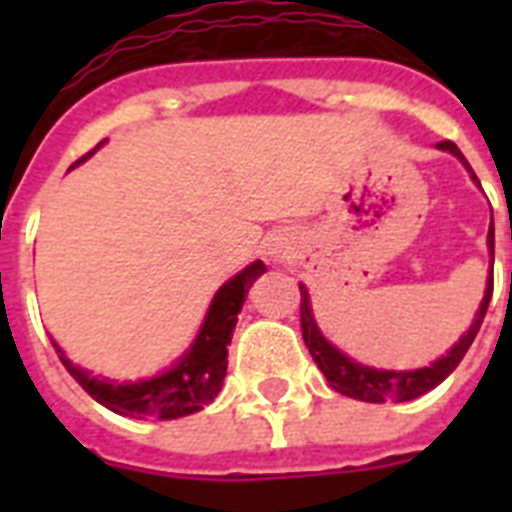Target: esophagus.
<instances>
[{"label": "esophagus", "mask_w": 512, "mask_h": 512, "mask_svg": "<svg viewBox=\"0 0 512 512\" xmlns=\"http://www.w3.org/2000/svg\"><path fill=\"white\" fill-rule=\"evenodd\" d=\"M268 257H271L273 263H284L289 257V247L284 241H273V244H268Z\"/></svg>", "instance_id": "esophagus-1"}]
</instances>
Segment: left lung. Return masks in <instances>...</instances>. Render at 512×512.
<instances>
[{
  "label": "left lung",
  "mask_w": 512,
  "mask_h": 512,
  "mask_svg": "<svg viewBox=\"0 0 512 512\" xmlns=\"http://www.w3.org/2000/svg\"><path fill=\"white\" fill-rule=\"evenodd\" d=\"M436 148L446 151V154L457 156L462 164H465V170L470 172L473 177V183H478L476 172L470 170L468 159L462 156V151L454 146L452 140H444V143H438ZM486 247H489V257H492V268H494V228H489V236H486ZM492 268H489V279H486V289H484V300L478 305L476 319L470 324V329L460 340L454 342L452 348L446 350L444 356L436 358L430 366H422V369H377V366H366L358 364L348 353H342L337 345L324 337V332L319 329L316 319H313L311 311V295H308V289L305 284H300V292H303V303H300V321H303V340L311 350L313 361L319 364V369L324 372L327 382L337 393L348 398H358V401H369V404H385V401H412V398H420L422 393H428L436 385L449 377V374L457 369V364L462 361V356L468 353V348L476 340L478 329H481V321L486 316V308H489V300H492V289H494V279H492Z\"/></svg>",
  "instance_id": "obj_1"
}]
</instances>
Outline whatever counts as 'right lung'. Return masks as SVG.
I'll use <instances>...</instances> for the list:
<instances>
[{
  "mask_svg": "<svg viewBox=\"0 0 512 512\" xmlns=\"http://www.w3.org/2000/svg\"><path fill=\"white\" fill-rule=\"evenodd\" d=\"M106 143V140H103ZM103 143L84 154L79 162L71 164V170L87 162ZM265 273L263 260L249 263L244 271L225 281L217 289L207 316L201 321L199 335L193 337L183 356L175 364L167 366L164 372L135 382H116L106 377H95L92 372L76 366L66 356V350L52 340V348L68 369V374L90 393L98 404L122 417H156V420H177L185 414L201 412L209 401H215L223 388L225 372H228V345H231L233 329L239 321L241 305L247 300L249 287L255 284L257 276Z\"/></svg>",
  "mask_w": 512,
  "mask_h": 512,
  "instance_id": "right-lung-1",
  "label": "right lung"
}]
</instances>
